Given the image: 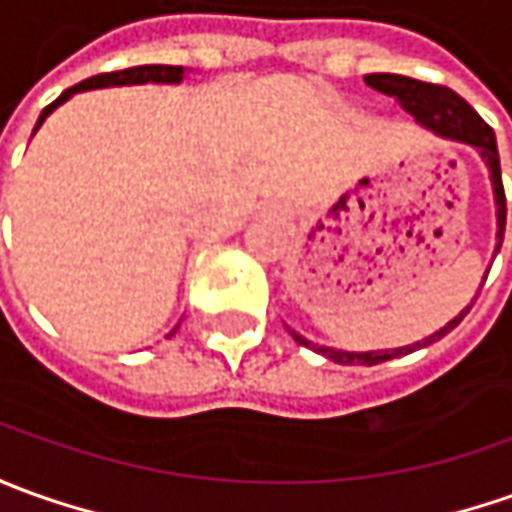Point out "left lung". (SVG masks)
Returning <instances> with one entry per match:
<instances>
[{
	"label": "left lung",
	"mask_w": 512,
	"mask_h": 512,
	"mask_svg": "<svg viewBox=\"0 0 512 512\" xmlns=\"http://www.w3.org/2000/svg\"><path fill=\"white\" fill-rule=\"evenodd\" d=\"M367 86H373L375 92H384V95L395 97L401 103L403 109L409 111L415 117L417 123L423 128H429L431 134L443 139H454V142H462V145H471L476 154L482 156V162L488 165L490 170V184H493V201H496V255L502 249L504 241V221H507V201H504V184H502V168H499V148H496V134L479 114H476L465 100H462L457 92H451L448 86H437V83H423L415 81V78H406V75H389V72H375V75H367L364 78ZM485 280H488V271H485ZM474 305V302H471ZM462 308L460 316H454L448 322L446 328H440L437 333L426 336L423 342L406 344V347H395V350H367V353H347V350H336V347H319V344L308 342L305 336H300L297 330L288 328V333L294 336V342L311 347L316 353H322L330 361L336 364H381V361H389V358L406 356V353H415L426 344L443 339L446 333L457 328L462 322V316L471 311Z\"/></svg>",
	"instance_id": "1"
}]
</instances>
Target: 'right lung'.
Listing matches in <instances>:
<instances>
[{"instance_id":"obj_1","label":"right lung","mask_w":512,"mask_h":512,"mask_svg":"<svg viewBox=\"0 0 512 512\" xmlns=\"http://www.w3.org/2000/svg\"><path fill=\"white\" fill-rule=\"evenodd\" d=\"M184 81V66H165V64H145V66H131V69H120V72H103V75H95V78H86L78 86H72V89H66L64 95L58 97V100H52L47 109L41 111V117H38L36 128H33V134H36L41 123L50 117L52 111L58 109L61 103H66L72 95H78V92H86V89H106V86H137V83H182Z\"/></svg>"}]
</instances>
